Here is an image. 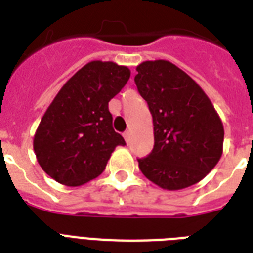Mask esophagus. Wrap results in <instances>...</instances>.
<instances>
[{
  "label": "esophagus",
  "mask_w": 253,
  "mask_h": 253,
  "mask_svg": "<svg viewBox=\"0 0 253 253\" xmlns=\"http://www.w3.org/2000/svg\"><path fill=\"white\" fill-rule=\"evenodd\" d=\"M123 138H125L126 142H128V140H130V131H125V132H123Z\"/></svg>",
  "instance_id": "34e87169"
}]
</instances>
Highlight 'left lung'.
Masks as SVG:
<instances>
[{"label": "left lung", "instance_id": "8db88e82", "mask_svg": "<svg viewBox=\"0 0 253 253\" xmlns=\"http://www.w3.org/2000/svg\"><path fill=\"white\" fill-rule=\"evenodd\" d=\"M135 84L154 121V150L142 173L167 190L200 182L219 162L224 130L211 101L192 77L167 60L136 67Z\"/></svg>", "mask_w": 253, "mask_h": 253}]
</instances>
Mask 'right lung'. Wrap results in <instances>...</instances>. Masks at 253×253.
<instances>
[{"label": "right lung", "instance_id": "add662e5", "mask_svg": "<svg viewBox=\"0 0 253 253\" xmlns=\"http://www.w3.org/2000/svg\"><path fill=\"white\" fill-rule=\"evenodd\" d=\"M130 79V69L94 60L61 87L43 115L34 136L38 163L49 177L80 186L98 177L122 135L113 128L109 101Z\"/></svg>", "mask_w": 253, "mask_h": 253}]
</instances>
